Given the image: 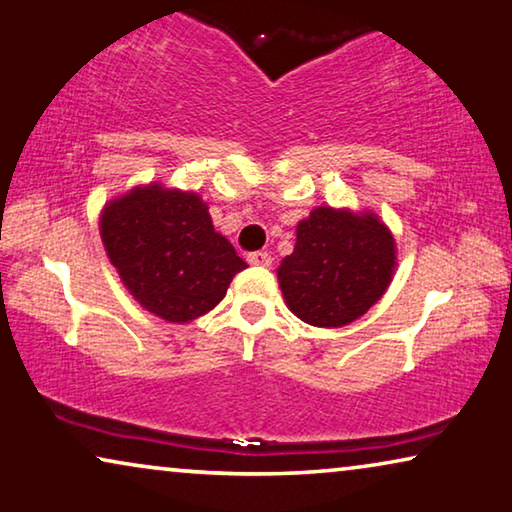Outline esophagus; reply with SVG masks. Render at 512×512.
Listing matches in <instances>:
<instances>
[{
	"instance_id": "34e87169",
	"label": "esophagus",
	"mask_w": 512,
	"mask_h": 512,
	"mask_svg": "<svg viewBox=\"0 0 512 512\" xmlns=\"http://www.w3.org/2000/svg\"><path fill=\"white\" fill-rule=\"evenodd\" d=\"M271 255L269 253H262V250H259V253H250L248 255V264H253V266H271Z\"/></svg>"
}]
</instances>
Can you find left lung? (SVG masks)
I'll return each mask as SVG.
<instances>
[{"instance_id": "8db88e82", "label": "left lung", "mask_w": 512, "mask_h": 512, "mask_svg": "<svg viewBox=\"0 0 512 512\" xmlns=\"http://www.w3.org/2000/svg\"><path fill=\"white\" fill-rule=\"evenodd\" d=\"M395 266V239L377 213L317 207L296 225L294 253L280 262L278 282L301 322L338 329L384 296Z\"/></svg>"}]
</instances>
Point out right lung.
Listing matches in <instances>:
<instances>
[{"label":"right lung","instance_id":"1","mask_svg":"<svg viewBox=\"0 0 512 512\" xmlns=\"http://www.w3.org/2000/svg\"><path fill=\"white\" fill-rule=\"evenodd\" d=\"M98 225L124 287L144 310L172 324L207 315L248 266L213 230L200 195L158 181L105 202Z\"/></svg>","mask_w":512,"mask_h":512}]
</instances>
